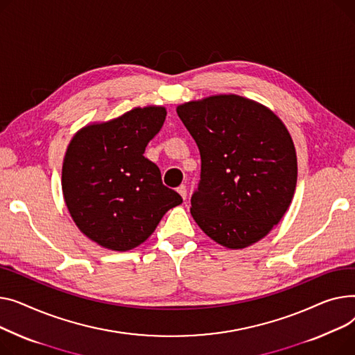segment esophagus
<instances>
[{"label": "esophagus", "mask_w": 355, "mask_h": 355, "mask_svg": "<svg viewBox=\"0 0 355 355\" xmlns=\"http://www.w3.org/2000/svg\"><path fill=\"white\" fill-rule=\"evenodd\" d=\"M178 193L182 196V199H183V200L187 198V189H186V186H184V184H182V186H179V187H178Z\"/></svg>", "instance_id": "34e87169"}]
</instances>
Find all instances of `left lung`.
I'll return each instance as SVG.
<instances>
[{"label": "left lung", "mask_w": 355, "mask_h": 355, "mask_svg": "<svg viewBox=\"0 0 355 355\" xmlns=\"http://www.w3.org/2000/svg\"><path fill=\"white\" fill-rule=\"evenodd\" d=\"M178 116L202 159L191 214L202 231L227 249H243L279 223L294 198L295 146L282 120L238 94L186 101Z\"/></svg>", "instance_id": "1"}]
</instances>
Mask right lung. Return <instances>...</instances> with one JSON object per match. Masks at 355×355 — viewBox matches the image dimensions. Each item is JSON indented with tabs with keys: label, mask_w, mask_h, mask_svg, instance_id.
Masks as SVG:
<instances>
[{
	"label": "right lung",
	"mask_w": 355,
	"mask_h": 355,
	"mask_svg": "<svg viewBox=\"0 0 355 355\" xmlns=\"http://www.w3.org/2000/svg\"><path fill=\"white\" fill-rule=\"evenodd\" d=\"M166 107H133L93 121L71 137L62 160L61 189L83 235L110 251H130L148 239L163 215L182 203L143 156L160 132Z\"/></svg>",
	"instance_id": "right-lung-1"
}]
</instances>
